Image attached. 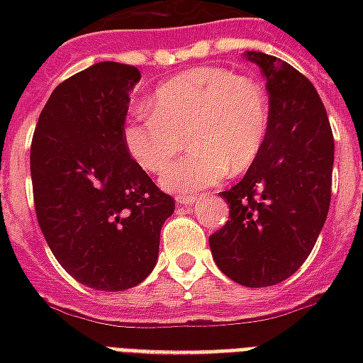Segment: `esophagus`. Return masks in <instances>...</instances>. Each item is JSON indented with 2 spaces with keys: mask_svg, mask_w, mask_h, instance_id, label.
<instances>
[{
  "mask_svg": "<svg viewBox=\"0 0 363 363\" xmlns=\"http://www.w3.org/2000/svg\"><path fill=\"white\" fill-rule=\"evenodd\" d=\"M200 200L198 196H179L177 198V204H181V206H194Z\"/></svg>",
  "mask_w": 363,
  "mask_h": 363,
  "instance_id": "34e87169",
  "label": "esophagus"
}]
</instances>
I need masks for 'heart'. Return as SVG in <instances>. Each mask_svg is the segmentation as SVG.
Instances as JSON below:
<instances>
[{
    "mask_svg": "<svg viewBox=\"0 0 363 363\" xmlns=\"http://www.w3.org/2000/svg\"><path fill=\"white\" fill-rule=\"evenodd\" d=\"M150 114L124 124V143L138 165L159 173L189 138L190 155L167 169L161 184L177 194H196L243 171L259 157L270 126L267 91L257 79L225 67H194L153 91Z\"/></svg>",
    "mask_w": 363,
    "mask_h": 363,
    "instance_id": "1",
    "label": "heart"
}]
</instances>
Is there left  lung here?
<instances>
[{"label": "left lung", "mask_w": 363, "mask_h": 363, "mask_svg": "<svg viewBox=\"0 0 363 363\" xmlns=\"http://www.w3.org/2000/svg\"><path fill=\"white\" fill-rule=\"evenodd\" d=\"M267 77L270 126L241 182L220 192L228 223L210 237L216 264L247 288L280 284L317 243L330 206L335 142L313 83L288 62L245 52Z\"/></svg>", "instance_id": "obj_1"}]
</instances>
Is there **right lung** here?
<instances>
[{
  "label": "right lung",
  "instance_id": "obj_1",
  "mask_svg": "<svg viewBox=\"0 0 363 363\" xmlns=\"http://www.w3.org/2000/svg\"><path fill=\"white\" fill-rule=\"evenodd\" d=\"M140 69L99 62L52 91L30 145L38 225L75 280L122 291L155 268L174 200L155 186L124 143Z\"/></svg>",
  "mask_w": 363,
  "mask_h": 363
}]
</instances>
